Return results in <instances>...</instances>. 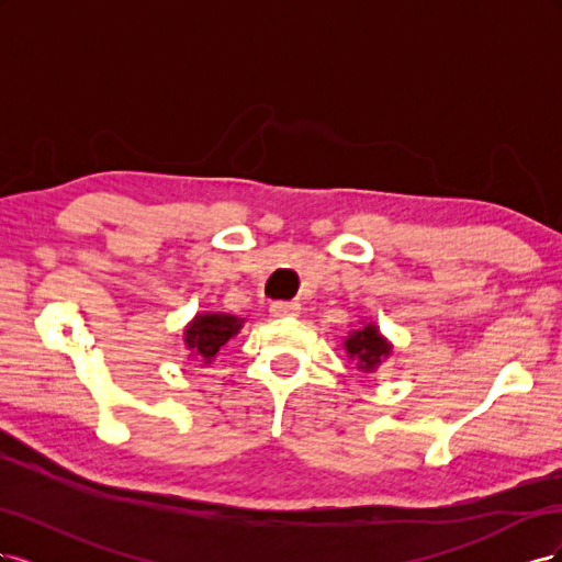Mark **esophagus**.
<instances>
[{"instance_id": "1", "label": "esophagus", "mask_w": 562, "mask_h": 562, "mask_svg": "<svg viewBox=\"0 0 562 562\" xmlns=\"http://www.w3.org/2000/svg\"><path fill=\"white\" fill-rule=\"evenodd\" d=\"M269 314L277 318H293V316H300V304L297 302H271Z\"/></svg>"}]
</instances>
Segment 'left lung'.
<instances>
[{
  "label": "left lung",
  "instance_id": "left-lung-1",
  "mask_svg": "<svg viewBox=\"0 0 562 562\" xmlns=\"http://www.w3.org/2000/svg\"><path fill=\"white\" fill-rule=\"evenodd\" d=\"M342 347L349 361H356V368L363 372H375L389 359L391 351H394V345L389 342L372 321L349 330Z\"/></svg>",
  "mask_w": 562,
  "mask_h": 562
}]
</instances>
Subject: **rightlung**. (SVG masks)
<instances>
[{
    "instance_id": "right-lung-1",
    "label": "right lung",
    "mask_w": 562,
    "mask_h": 562,
    "mask_svg": "<svg viewBox=\"0 0 562 562\" xmlns=\"http://www.w3.org/2000/svg\"><path fill=\"white\" fill-rule=\"evenodd\" d=\"M246 318H239L225 312H203L196 314L184 326V347L190 349L192 359L201 363H211L220 347H225L229 339L244 328Z\"/></svg>"
}]
</instances>
